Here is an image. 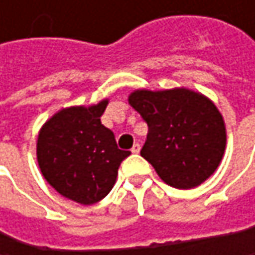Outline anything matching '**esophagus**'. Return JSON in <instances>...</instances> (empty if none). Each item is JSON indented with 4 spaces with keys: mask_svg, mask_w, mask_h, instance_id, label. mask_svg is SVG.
Returning <instances> with one entry per match:
<instances>
[{
    "mask_svg": "<svg viewBox=\"0 0 255 255\" xmlns=\"http://www.w3.org/2000/svg\"><path fill=\"white\" fill-rule=\"evenodd\" d=\"M131 152L132 153H138L140 152V144L138 143H134V146L131 147Z\"/></svg>",
    "mask_w": 255,
    "mask_h": 255,
    "instance_id": "obj_1",
    "label": "esophagus"
}]
</instances>
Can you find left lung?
<instances>
[{"mask_svg": "<svg viewBox=\"0 0 255 255\" xmlns=\"http://www.w3.org/2000/svg\"><path fill=\"white\" fill-rule=\"evenodd\" d=\"M128 103L149 127L140 155L162 181L192 189L217 170L226 149V127L208 97L187 88L135 90Z\"/></svg>", "mask_w": 255, "mask_h": 255, "instance_id": "1", "label": "left lung"}]
</instances>
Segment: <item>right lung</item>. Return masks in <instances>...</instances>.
<instances>
[{"label": "right lung", "instance_id": "1", "mask_svg": "<svg viewBox=\"0 0 255 255\" xmlns=\"http://www.w3.org/2000/svg\"><path fill=\"white\" fill-rule=\"evenodd\" d=\"M108 99L54 114L39 129L36 159L44 178L62 196L82 205L102 201L114 187L118 168L131 152L117 146L100 117Z\"/></svg>", "mask_w": 255, "mask_h": 255}]
</instances>
